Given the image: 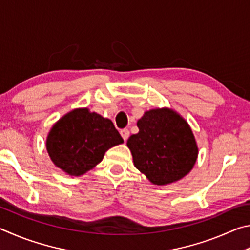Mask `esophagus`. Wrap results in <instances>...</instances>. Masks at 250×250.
<instances>
[{
    "mask_svg": "<svg viewBox=\"0 0 250 250\" xmlns=\"http://www.w3.org/2000/svg\"><path fill=\"white\" fill-rule=\"evenodd\" d=\"M121 135H122L123 139H124V141L126 142V141H127V138L129 137V130H128L127 128L122 129V130H121Z\"/></svg>",
    "mask_w": 250,
    "mask_h": 250,
    "instance_id": "esophagus-1",
    "label": "esophagus"
}]
</instances>
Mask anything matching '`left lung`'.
<instances>
[{"label":"left lung","instance_id":"8db88e82","mask_svg":"<svg viewBox=\"0 0 250 250\" xmlns=\"http://www.w3.org/2000/svg\"><path fill=\"white\" fill-rule=\"evenodd\" d=\"M139 132L127 146L134 165L154 185L180 180L191 171L198 158L193 133L188 123L169 108L146 112L137 122Z\"/></svg>","mask_w":250,"mask_h":250}]
</instances>
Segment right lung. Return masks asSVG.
<instances>
[{"label": "right lung", "instance_id": "obj_1", "mask_svg": "<svg viewBox=\"0 0 250 250\" xmlns=\"http://www.w3.org/2000/svg\"><path fill=\"white\" fill-rule=\"evenodd\" d=\"M122 143L111 120L77 108L52 126L46 146L57 167L70 176H81L101 163L109 148Z\"/></svg>", "mask_w": 250, "mask_h": 250}]
</instances>
